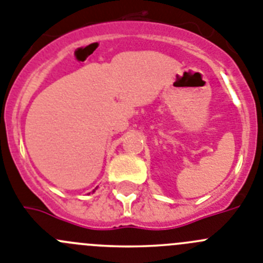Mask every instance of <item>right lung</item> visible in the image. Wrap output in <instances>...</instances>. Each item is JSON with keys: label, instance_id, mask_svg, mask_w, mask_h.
<instances>
[{"label": "right lung", "instance_id": "add662e5", "mask_svg": "<svg viewBox=\"0 0 263 263\" xmlns=\"http://www.w3.org/2000/svg\"><path fill=\"white\" fill-rule=\"evenodd\" d=\"M94 191H96V190H93V193H94Z\"/></svg>", "mask_w": 263, "mask_h": 263}]
</instances>
